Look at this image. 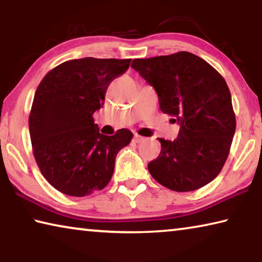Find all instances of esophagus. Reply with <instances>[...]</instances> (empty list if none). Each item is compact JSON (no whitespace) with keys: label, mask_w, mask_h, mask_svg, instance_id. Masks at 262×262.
<instances>
[{"label":"esophagus","mask_w":262,"mask_h":262,"mask_svg":"<svg viewBox=\"0 0 262 262\" xmlns=\"http://www.w3.org/2000/svg\"><path fill=\"white\" fill-rule=\"evenodd\" d=\"M143 141H145V137L141 136V135L135 134L134 137H133V142H135V143H142Z\"/></svg>","instance_id":"1"}]
</instances>
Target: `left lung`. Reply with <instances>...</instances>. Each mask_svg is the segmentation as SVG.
I'll use <instances>...</instances> for the list:
<instances>
[{
  "label": "left lung",
  "mask_w": 262,
  "mask_h": 262,
  "mask_svg": "<svg viewBox=\"0 0 262 262\" xmlns=\"http://www.w3.org/2000/svg\"><path fill=\"white\" fill-rule=\"evenodd\" d=\"M132 67L157 92L162 112L180 125L174 141L158 139L162 150L148 164L150 174L176 192L209 184L227 161L236 130L225 79L189 52L135 59Z\"/></svg>",
  "instance_id": "1"
}]
</instances>
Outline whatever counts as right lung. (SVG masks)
Masks as SVG:
<instances>
[{
  "label": "right lung",
  "mask_w": 262,
  "mask_h": 262,
  "mask_svg": "<svg viewBox=\"0 0 262 262\" xmlns=\"http://www.w3.org/2000/svg\"><path fill=\"white\" fill-rule=\"evenodd\" d=\"M130 61L69 60L39 84L29 118L30 137L42 176L59 192L85 196L112 178L115 157L130 143L133 133L100 134L94 113L104 105L110 83L129 68Z\"/></svg>",
  "instance_id": "obj_1"
}]
</instances>
